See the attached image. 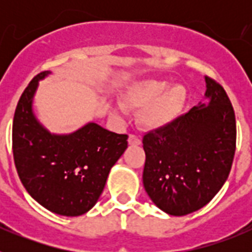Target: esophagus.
<instances>
[{
  "label": "esophagus",
  "mask_w": 252,
  "mask_h": 252,
  "mask_svg": "<svg viewBox=\"0 0 252 252\" xmlns=\"http://www.w3.org/2000/svg\"><path fill=\"white\" fill-rule=\"evenodd\" d=\"M128 144L132 146H137L141 144V139L139 136H136V135H130L128 136Z\"/></svg>",
  "instance_id": "obj_1"
}]
</instances>
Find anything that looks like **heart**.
<instances>
[{
	"mask_svg": "<svg viewBox=\"0 0 252 252\" xmlns=\"http://www.w3.org/2000/svg\"><path fill=\"white\" fill-rule=\"evenodd\" d=\"M187 90L180 84L169 86L164 81H145L135 86L126 97L131 107H143L140 124L149 130H158L170 125L183 111L187 102Z\"/></svg>",
	"mask_w": 252,
	"mask_h": 252,
	"instance_id": "b5f03b06",
	"label": "heart"
}]
</instances>
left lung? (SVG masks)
<instances>
[{"label": "left lung", "instance_id": "obj_1", "mask_svg": "<svg viewBox=\"0 0 252 252\" xmlns=\"http://www.w3.org/2000/svg\"><path fill=\"white\" fill-rule=\"evenodd\" d=\"M204 79L208 103L194 106L142 139V183L155 206L170 216L189 215L211 202L228 178L235 157L233 107L221 84Z\"/></svg>", "mask_w": 252, "mask_h": 252}]
</instances>
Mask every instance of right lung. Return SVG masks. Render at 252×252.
Returning a JSON list of instances; mask_svg holds the SVG:
<instances>
[{
  "instance_id": "obj_1",
  "label": "right lung",
  "mask_w": 252,
  "mask_h": 252,
  "mask_svg": "<svg viewBox=\"0 0 252 252\" xmlns=\"http://www.w3.org/2000/svg\"><path fill=\"white\" fill-rule=\"evenodd\" d=\"M43 72L29 83L17 103L12 151L22 186L35 201L60 216L84 215L98 201L110 170L127 149V135L94 122L69 135L50 133L37 121L32 99Z\"/></svg>"
}]
</instances>
